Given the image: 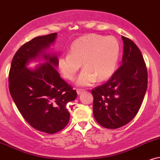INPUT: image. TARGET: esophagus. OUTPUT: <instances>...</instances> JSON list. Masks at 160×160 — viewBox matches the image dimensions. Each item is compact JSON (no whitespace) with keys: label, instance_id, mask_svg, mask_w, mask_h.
I'll return each instance as SVG.
<instances>
[{"label":"esophagus","instance_id":"obj_1","mask_svg":"<svg viewBox=\"0 0 160 160\" xmlns=\"http://www.w3.org/2000/svg\"><path fill=\"white\" fill-rule=\"evenodd\" d=\"M85 90L84 89H77V92H78V95H80L82 92H83Z\"/></svg>","mask_w":160,"mask_h":160}]
</instances>
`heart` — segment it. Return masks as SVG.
<instances>
[{
    "label": "heart",
    "instance_id": "b5f03b06",
    "mask_svg": "<svg viewBox=\"0 0 160 160\" xmlns=\"http://www.w3.org/2000/svg\"><path fill=\"white\" fill-rule=\"evenodd\" d=\"M120 53L118 40L113 36L88 34L78 38L71 45L69 53L58 59V66L63 77L72 81L81 67L78 84L87 86L96 80L103 81L115 72Z\"/></svg>",
    "mask_w": 160,
    "mask_h": 160
}]
</instances>
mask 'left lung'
Segmentation results:
<instances>
[{
    "mask_svg": "<svg viewBox=\"0 0 160 160\" xmlns=\"http://www.w3.org/2000/svg\"><path fill=\"white\" fill-rule=\"evenodd\" d=\"M124 42L122 64L103 85L92 89L93 114L100 125L116 129L131 122L141 107L148 87L143 57L130 38Z\"/></svg>",
    "mask_w": 160,
    "mask_h": 160,
    "instance_id": "8db88e82",
    "label": "left lung"
}]
</instances>
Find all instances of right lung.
Here are the masks:
<instances>
[{"mask_svg": "<svg viewBox=\"0 0 160 160\" xmlns=\"http://www.w3.org/2000/svg\"><path fill=\"white\" fill-rule=\"evenodd\" d=\"M57 32L33 38L17 51L9 73V89L18 111L36 130L53 134L68 124L69 101L76 99L77 92L57 72L58 58L44 53L53 43ZM48 62L34 70L26 68L38 55Z\"/></svg>", "mask_w": 160, "mask_h": 160, "instance_id": "add662e5", "label": "right lung"}]
</instances>
